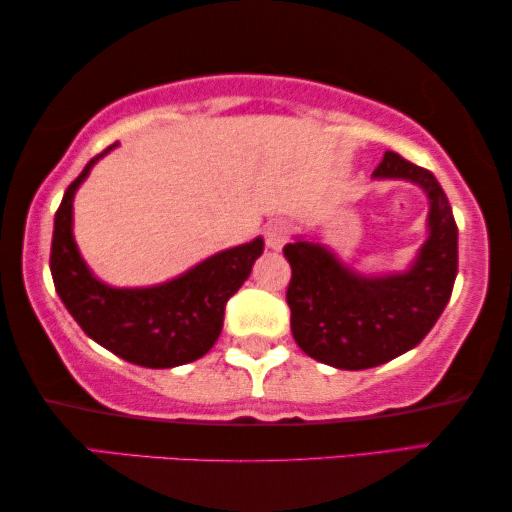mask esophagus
<instances>
[{
    "label": "esophagus",
    "mask_w": 512,
    "mask_h": 512,
    "mask_svg": "<svg viewBox=\"0 0 512 512\" xmlns=\"http://www.w3.org/2000/svg\"><path fill=\"white\" fill-rule=\"evenodd\" d=\"M288 238H290V226L286 222H281V219L265 226V245L270 249L279 251L283 245H286Z\"/></svg>",
    "instance_id": "obj_1"
}]
</instances>
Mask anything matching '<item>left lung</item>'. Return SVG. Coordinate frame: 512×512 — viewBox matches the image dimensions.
I'll use <instances>...</instances> for the list:
<instances>
[{
    "label": "left lung",
    "instance_id": "8db88e82",
    "mask_svg": "<svg viewBox=\"0 0 512 512\" xmlns=\"http://www.w3.org/2000/svg\"><path fill=\"white\" fill-rule=\"evenodd\" d=\"M373 178L410 180L428 194L430 235L410 270L364 277L318 242L283 247L293 270L286 300L295 341L309 357L345 371L387 364L419 345L451 300L458 274V226L437 178L393 151Z\"/></svg>",
    "mask_w": 512,
    "mask_h": 512
}]
</instances>
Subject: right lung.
I'll use <instances>...</instances> for the list:
<instances>
[{"label": "right lung", "mask_w": 512, "mask_h": 512, "mask_svg": "<svg viewBox=\"0 0 512 512\" xmlns=\"http://www.w3.org/2000/svg\"><path fill=\"white\" fill-rule=\"evenodd\" d=\"M91 157L54 215L50 270L54 288L86 336L130 364L174 368L199 359L222 334L226 302L247 281L263 254V238L219 251L178 279L151 288H112L93 277L73 238V199L93 164Z\"/></svg>", "instance_id": "1"}]
</instances>
